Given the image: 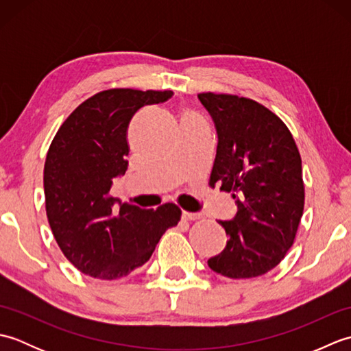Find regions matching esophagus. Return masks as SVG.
Here are the masks:
<instances>
[{
    "instance_id": "obj_1",
    "label": "esophagus",
    "mask_w": 351,
    "mask_h": 351,
    "mask_svg": "<svg viewBox=\"0 0 351 351\" xmlns=\"http://www.w3.org/2000/svg\"><path fill=\"white\" fill-rule=\"evenodd\" d=\"M200 217H202V214H199V213L182 211V219H184V220H187V221H195V220H199Z\"/></svg>"
}]
</instances>
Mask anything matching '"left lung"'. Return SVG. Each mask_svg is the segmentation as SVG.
Listing matches in <instances>:
<instances>
[{"label":"left lung","instance_id":"left-lung-1","mask_svg":"<svg viewBox=\"0 0 351 351\" xmlns=\"http://www.w3.org/2000/svg\"><path fill=\"white\" fill-rule=\"evenodd\" d=\"M219 143L210 185L232 193L238 211L219 220L226 247L208 259L230 279L265 274L285 258L303 215L302 158L293 134L259 102L225 93H199Z\"/></svg>","mask_w":351,"mask_h":351}]
</instances>
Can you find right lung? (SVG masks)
Listing matches in <instances>:
<instances>
[{"mask_svg": "<svg viewBox=\"0 0 351 351\" xmlns=\"http://www.w3.org/2000/svg\"><path fill=\"white\" fill-rule=\"evenodd\" d=\"M171 90L110 88L72 111L49 146L45 206L64 256L81 273L113 280L147 263L161 235L181 220L175 204L156 210L123 204L114 213L113 180L125 175L126 131L137 110L169 101Z\"/></svg>", "mask_w": 351, "mask_h": 351, "instance_id": "right-lung-1", "label": "right lung"}]
</instances>
